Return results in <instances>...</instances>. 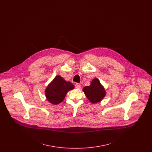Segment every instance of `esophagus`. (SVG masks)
<instances>
[{
    "label": "esophagus",
    "instance_id": "obj_1",
    "mask_svg": "<svg viewBox=\"0 0 152 152\" xmlns=\"http://www.w3.org/2000/svg\"><path fill=\"white\" fill-rule=\"evenodd\" d=\"M75 88H77V89H80L81 88V86H80V84H79V83H76L75 84Z\"/></svg>",
    "mask_w": 152,
    "mask_h": 152
}]
</instances>
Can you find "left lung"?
I'll use <instances>...</instances> for the list:
<instances>
[{
    "label": "left lung",
    "mask_w": 152,
    "mask_h": 152,
    "mask_svg": "<svg viewBox=\"0 0 152 152\" xmlns=\"http://www.w3.org/2000/svg\"><path fill=\"white\" fill-rule=\"evenodd\" d=\"M83 91L87 99L93 104L100 102L106 95L104 87L101 85L99 80L97 78L92 80L90 86L84 87Z\"/></svg>",
    "instance_id": "left-lung-1"
}]
</instances>
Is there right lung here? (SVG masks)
Segmentation results:
<instances>
[{
    "instance_id": "1",
    "label": "right lung",
    "mask_w": 152,
    "mask_h": 152,
    "mask_svg": "<svg viewBox=\"0 0 152 152\" xmlns=\"http://www.w3.org/2000/svg\"><path fill=\"white\" fill-rule=\"evenodd\" d=\"M74 88L71 82L66 81L62 77L58 75L46 88L45 95L50 103L57 105L64 100L67 92Z\"/></svg>"
}]
</instances>
